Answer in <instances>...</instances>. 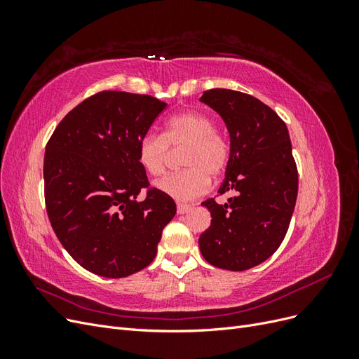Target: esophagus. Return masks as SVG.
<instances>
[{"label": "esophagus", "instance_id": "34e87169", "mask_svg": "<svg viewBox=\"0 0 359 359\" xmlns=\"http://www.w3.org/2000/svg\"><path fill=\"white\" fill-rule=\"evenodd\" d=\"M191 208H193V206L189 205V203H178V205H177L178 214H186V212L191 211Z\"/></svg>", "mask_w": 359, "mask_h": 359}]
</instances>
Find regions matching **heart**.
<instances>
[{
  "label": "heart",
  "mask_w": 359,
  "mask_h": 359,
  "mask_svg": "<svg viewBox=\"0 0 359 359\" xmlns=\"http://www.w3.org/2000/svg\"><path fill=\"white\" fill-rule=\"evenodd\" d=\"M214 121L201 112H182L169 118L161 135L147 133L137 144V161L153 177L166 169L170 148L181 151L184 169L169 173L156 187L177 201H191L210 189V175L219 177L231 160V142L214 130Z\"/></svg>",
  "instance_id": "b5f03b06"
}]
</instances>
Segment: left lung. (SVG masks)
Instances as JSON below:
<instances>
[{"instance_id":"8db88e82","label":"left lung","mask_w":359,"mask_h":359,"mask_svg":"<svg viewBox=\"0 0 359 359\" xmlns=\"http://www.w3.org/2000/svg\"><path fill=\"white\" fill-rule=\"evenodd\" d=\"M201 102L219 114L231 136V160L220 194L202 202L211 226L199 238L208 264L245 271L262 264L283 243L295 208L298 170L287 127L269 106L233 90L203 91Z\"/></svg>"}]
</instances>
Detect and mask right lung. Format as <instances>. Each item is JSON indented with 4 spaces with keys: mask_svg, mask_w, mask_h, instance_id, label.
<instances>
[{
    "mask_svg": "<svg viewBox=\"0 0 359 359\" xmlns=\"http://www.w3.org/2000/svg\"><path fill=\"white\" fill-rule=\"evenodd\" d=\"M166 103L147 94L102 91L61 119L48 140L43 178L52 229L85 269L107 278L153 262L177 205L149 187L137 144ZM147 198H135L140 189Z\"/></svg>",
    "mask_w": 359,
    "mask_h": 359,
    "instance_id": "add662e5",
    "label": "right lung"
}]
</instances>
